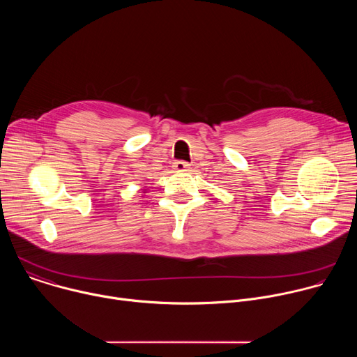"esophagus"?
Wrapping results in <instances>:
<instances>
[{
    "label": "esophagus",
    "mask_w": 357,
    "mask_h": 357,
    "mask_svg": "<svg viewBox=\"0 0 357 357\" xmlns=\"http://www.w3.org/2000/svg\"><path fill=\"white\" fill-rule=\"evenodd\" d=\"M188 168H189V164L185 162V161H175L174 162V169L178 171V172H185V171H188Z\"/></svg>",
    "instance_id": "1"
}]
</instances>
